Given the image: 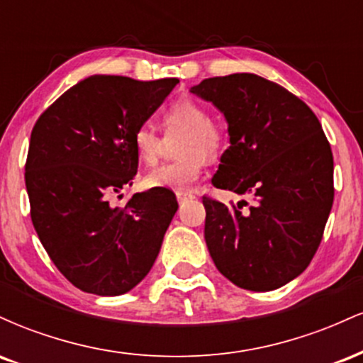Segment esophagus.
<instances>
[{"label":"esophagus","mask_w":363,"mask_h":363,"mask_svg":"<svg viewBox=\"0 0 363 363\" xmlns=\"http://www.w3.org/2000/svg\"><path fill=\"white\" fill-rule=\"evenodd\" d=\"M176 198H177V201H179V203H182V201H186V199L194 198V194H191V193H184V191H177V193H176Z\"/></svg>","instance_id":"obj_1"}]
</instances>
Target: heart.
Instances as JSON below:
<instances>
[{
  "label": "heart",
  "instance_id": "1",
  "mask_svg": "<svg viewBox=\"0 0 363 363\" xmlns=\"http://www.w3.org/2000/svg\"><path fill=\"white\" fill-rule=\"evenodd\" d=\"M164 124L169 136L181 135L177 143L179 158L172 164L158 165L145 177L147 187H165L189 191L203 174L206 158H215L225 148L222 124L210 119V112L193 99H179L164 112ZM136 155L143 164L153 165L164 148V138L152 124H143L133 136Z\"/></svg>",
  "mask_w": 363,
  "mask_h": 363
}]
</instances>
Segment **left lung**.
I'll return each instance as SVG.
<instances>
[{"label":"left lung","instance_id":"8db88e82","mask_svg":"<svg viewBox=\"0 0 363 363\" xmlns=\"http://www.w3.org/2000/svg\"><path fill=\"white\" fill-rule=\"evenodd\" d=\"M191 94L227 121L230 147L211 184L254 203L203 198L205 240L218 272L244 290L269 291L309 266L333 206V153L301 99L254 73L206 78Z\"/></svg>","mask_w":363,"mask_h":363}]
</instances>
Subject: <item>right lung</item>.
<instances>
[{
  "mask_svg": "<svg viewBox=\"0 0 363 363\" xmlns=\"http://www.w3.org/2000/svg\"><path fill=\"white\" fill-rule=\"evenodd\" d=\"M179 83L91 74L66 90L37 119L25 186L40 242L77 289L114 297L135 289L160 252L177 211L165 187L114 196L138 170L133 136Z\"/></svg>",
  "mask_w": 363,
  "mask_h": 363,
  "instance_id": "1",
  "label": "right lung"
}]
</instances>
